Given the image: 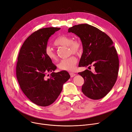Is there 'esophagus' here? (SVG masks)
<instances>
[{
    "mask_svg": "<svg viewBox=\"0 0 132 132\" xmlns=\"http://www.w3.org/2000/svg\"><path fill=\"white\" fill-rule=\"evenodd\" d=\"M70 75L71 77H73L74 76H76V74L74 73H72V72H70Z\"/></svg>",
    "mask_w": 132,
    "mask_h": 132,
    "instance_id": "esophagus-1",
    "label": "esophagus"
}]
</instances>
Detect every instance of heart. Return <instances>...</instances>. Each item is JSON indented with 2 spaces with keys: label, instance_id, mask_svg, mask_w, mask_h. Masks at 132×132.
Returning a JSON list of instances; mask_svg holds the SVG:
<instances>
[{
  "label": "heart",
  "instance_id": "heart-1",
  "mask_svg": "<svg viewBox=\"0 0 132 132\" xmlns=\"http://www.w3.org/2000/svg\"><path fill=\"white\" fill-rule=\"evenodd\" d=\"M54 44L57 46H68L70 53L79 54L82 50V45L79 41L73 40L72 37L67 35L60 36L56 39ZM45 53L46 56L51 61L56 60V54L50 46L46 47ZM77 63V58L75 56H71L69 58L62 60L58 64V67L61 70L73 71Z\"/></svg>",
  "mask_w": 132,
  "mask_h": 132
}]
</instances>
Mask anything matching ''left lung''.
Here are the masks:
<instances>
[{
	"instance_id": "1",
	"label": "left lung",
	"mask_w": 132,
	"mask_h": 132,
	"mask_svg": "<svg viewBox=\"0 0 132 132\" xmlns=\"http://www.w3.org/2000/svg\"><path fill=\"white\" fill-rule=\"evenodd\" d=\"M69 32L78 36L82 43L83 53L79 67H94V72L86 69L79 72L84 79L81 90L89 98L104 97L117 80L119 69L118 54L111 39L104 32L88 24L75 25Z\"/></svg>"
}]
</instances>
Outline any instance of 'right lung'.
Wrapping results in <instances>:
<instances>
[{"label": "right lung", "instance_id": "1", "mask_svg": "<svg viewBox=\"0 0 132 132\" xmlns=\"http://www.w3.org/2000/svg\"><path fill=\"white\" fill-rule=\"evenodd\" d=\"M60 28L50 27L34 32L20 49L16 67L17 79L26 96L34 103L47 106L57 99L63 85L70 76L66 71L53 72L56 69L46 56L45 50L50 37Z\"/></svg>", "mask_w": 132, "mask_h": 132}]
</instances>
